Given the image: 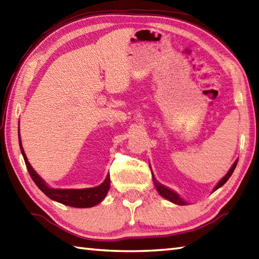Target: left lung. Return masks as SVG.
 Returning <instances> with one entry per match:
<instances>
[{"instance_id": "8db88e82", "label": "left lung", "mask_w": 259, "mask_h": 259, "mask_svg": "<svg viewBox=\"0 0 259 259\" xmlns=\"http://www.w3.org/2000/svg\"><path fill=\"white\" fill-rule=\"evenodd\" d=\"M237 162H238V159L236 160V162H235V163L233 164V166L231 167V169L228 170V173L222 178V180L220 181V183L217 184L216 187L214 188V191H216V189H218V188H220L221 186H223L224 184H225V183L228 181V178L232 176L233 171L235 170V168H236ZM155 186H156L157 192H158L160 195H162L163 197H165L166 199H168L169 202L174 203V204H177V205H186V202H185V200H183L180 196H178V195H177L176 193H174L173 191H170V189H168L167 187H165V186H163V185H160L159 183H156V182H155Z\"/></svg>"}]
</instances>
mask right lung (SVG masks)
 Here are the masks:
<instances>
[{
    "label": "right lung",
    "instance_id": "add662e5",
    "mask_svg": "<svg viewBox=\"0 0 259 259\" xmlns=\"http://www.w3.org/2000/svg\"><path fill=\"white\" fill-rule=\"evenodd\" d=\"M19 143H20V148L23 155V158H24L26 168L28 170V174H30L33 182L36 184V186L51 199H53L55 202H59L61 204L71 206V207L86 208V207H92V206L97 205L105 198L108 189H110V182H111L110 175L106 177V180L103 182L100 186H96L93 188H83V189L50 188L47 184L44 183L42 178L35 173V170L32 168L30 163H28L26 155L24 153V149H23L21 144L20 132H19Z\"/></svg>",
    "mask_w": 259,
    "mask_h": 259
}]
</instances>
